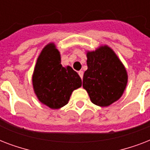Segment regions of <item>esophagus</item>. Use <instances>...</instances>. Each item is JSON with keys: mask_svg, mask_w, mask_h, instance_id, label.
Here are the masks:
<instances>
[{"mask_svg": "<svg viewBox=\"0 0 150 150\" xmlns=\"http://www.w3.org/2000/svg\"><path fill=\"white\" fill-rule=\"evenodd\" d=\"M79 76L81 77V79H82V78H83V71H79Z\"/></svg>", "mask_w": 150, "mask_h": 150, "instance_id": "esophagus-1", "label": "esophagus"}]
</instances>
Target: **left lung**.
I'll use <instances>...</instances> for the list:
<instances>
[{"instance_id": "obj_1", "label": "left lung", "mask_w": 150, "mask_h": 150, "mask_svg": "<svg viewBox=\"0 0 150 150\" xmlns=\"http://www.w3.org/2000/svg\"><path fill=\"white\" fill-rule=\"evenodd\" d=\"M87 66L82 86L93 103L108 107L123 95L128 83L125 67L111 48L100 46L87 51Z\"/></svg>"}]
</instances>
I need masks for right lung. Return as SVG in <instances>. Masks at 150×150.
<instances>
[{
	"label": "right lung",
	"mask_w": 150,
	"mask_h": 150,
	"mask_svg": "<svg viewBox=\"0 0 150 150\" xmlns=\"http://www.w3.org/2000/svg\"><path fill=\"white\" fill-rule=\"evenodd\" d=\"M32 81L39 101L54 110L65 106L72 92L82 86L78 73L70 66H62L61 54L54 43H48L40 52Z\"/></svg>",
	"instance_id": "1"
}]
</instances>
